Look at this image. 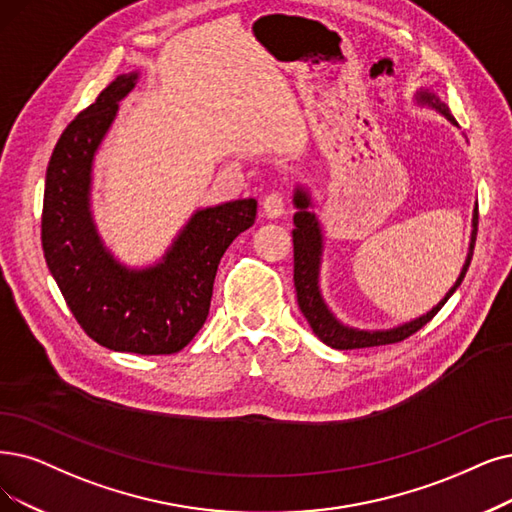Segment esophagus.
Segmentation results:
<instances>
[{
    "instance_id": "1",
    "label": "esophagus",
    "mask_w": 512,
    "mask_h": 512,
    "mask_svg": "<svg viewBox=\"0 0 512 512\" xmlns=\"http://www.w3.org/2000/svg\"><path fill=\"white\" fill-rule=\"evenodd\" d=\"M285 212V199L281 193H269L262 201V214L267 218H279Z\"/></svg>"
}]
</instances>
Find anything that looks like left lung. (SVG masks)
Masks as SVG:
<instances>
[{
  "label": "left lung",
  "mask_w": 512,
  "mask_h": 512,
  "mask_svg": "<svg viewBox=\"0 0 512 512\" xmlns=\"http://www.w3.org/2000/svg\"><path fill=\"white\" fill-rule=\"evenodd\" d=\"M414 102L418 107L433 109L439 115H443L449 124L458 128V121L454 115L449 113V107L445 102L428 88H418L414 94ZM292 203L296 208L294 214V285H296V298L302 315L309 321L313 334L327 346H332L336 351H351V349H365V346H380V344H393L399 342L407 336H412L418 332L422 325L431 321L439 311L441 306L449 300L458 285L462 283L466 269L470 264V258H473V248H475V237H477V203L473 210V231H470V241H468V254L462 264V271L456 279L452 288L447 290V294L433 306L431 311L412 319L405 321L393 327H384V330H361V327H353L349 323L340 321L334 311L327 306L323 292H321V262H323V250H325V235L323 227L319 222V216L315 214V201L311 197V191L306 189L300 182H296Z\"/></svg>",
  "instance_id": "1"
}]
</instances>
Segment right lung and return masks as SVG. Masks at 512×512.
<instances>
[{
  "label": "right lung",
  "instance_id": "1",
  "mask_svg": "<svg viewBox=\"0 0 512 512\" xmlns=\"http://www.w3.org/2000/svg\"><path fill=\"white\" fill-rule=\"evenodd\" d=\"M138 79L140 71L119 75L58 138L46 172L42 245L71 313L94 342L119 353L172 355L206 323L220 258L252 227L258 203L250 197L197 208L161 258L142 267L107 248L92 210L94 159Z\"/></svg>",
  "mask_w": 512,
  "mask_h": 512
}]
</instances>
